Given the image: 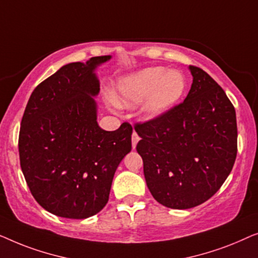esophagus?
I'll use <instances>...</instances> for the list:
<instances>
[{"instance_id":"1","label":"esophagus","mask_w":258,"mask_h":258,"mask_svg":"<svg viewBox=\"0 0 258 258\" xmlns=\"http://www.w3.org/2000/svg\"><path fill=\"white\" fill-rule=\"evenodd\" d=\"M139 140H140L139 136H138V134H137L136 132H133V134H132V147H133V148H136L138 141H139Z\"/></svg>"}]
</instances>
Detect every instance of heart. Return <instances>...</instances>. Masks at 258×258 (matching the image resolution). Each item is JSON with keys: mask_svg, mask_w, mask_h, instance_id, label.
Listing matches in <instances>:
<instances>
[{"mask_svg": "<svg viewBox=\"0 0 258 258\" xmlns=\"http://www.w3.org/2000/svg\"><path fill=\"white\" fill-rule=\"evenodd\" d=\"M184 89L186 79L180 71L162 67L146 68L121 78L112 93V99L120 106H132L146 99L144 113L157 118L180 100Z\"/></svg>", "mask_w": 258, "mask_h": 258, "instance_id": "heart-1", "label": "heart"}]
</instances>
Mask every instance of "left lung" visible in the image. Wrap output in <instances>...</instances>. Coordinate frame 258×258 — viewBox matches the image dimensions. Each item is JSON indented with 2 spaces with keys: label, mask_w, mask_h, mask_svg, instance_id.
<instances>
[{
  "label": "left lung",
  "mask_w": 258,
  "mask_h": 258,
  "mask_svg": "<svg viewBox=\"0 0 258 258\" xmlns=\"http://www.w3.org/2000/svg\"><path fill=\"white\" fill-rule=\"evenodd\" d=\"M182 103L134 130L151 194L162 206L188 209L220 189L237 154L236 113L223 89L202 69L189 67Z\"/></svg>",
  "instance_id": "obj_1"
}]
</instances>
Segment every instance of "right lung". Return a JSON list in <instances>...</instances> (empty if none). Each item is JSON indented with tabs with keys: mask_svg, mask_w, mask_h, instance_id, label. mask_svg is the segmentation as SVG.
I'll return each instance as SVG.
<instances>
[{
	"mask_svg": "<svg viewBox=\"0 0 258 258\" xmlns=\"http://www.w3.org/2000/svg\"><path fill=\"white\" fill-rule=\"evenodd\" d=\"M111 56L61 67L31 93L21 121L19 152L32 197L67 219H88L106 206L120 161L132 150V126L97 122L96 69Z\"/></svg>",
	"mask_w": 258,
	"mask_h": 258,
	"instance_id": "add662e5",
	"label": "right lung"
}]
</instances>
